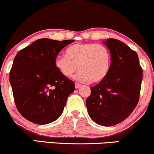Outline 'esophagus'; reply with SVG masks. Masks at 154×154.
<instances>
[{"label":"esophagus","instance_id":"esophagus-1","mask_svg":"<svg viewBox=\"0 0 154 154\" xmlns=\"http://www.w3.org/2000/svg\"><path fill=\"white\" fill-rule=\"evenodd\" d=\"M81 86H82V85H80V84H79V83H77V82H75V88L76 89L79 88V87H80Z\"/></svg>","mask_w":154,"mask_h":154}]
</instances>
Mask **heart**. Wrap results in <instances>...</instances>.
Wrapping results in <instances>:
<instances>
[{
  "label": "heart",
  "instance_id": "b5f03b06",
  "mask_svg": "<svg viewBox=\"0 0 154 154\" xmlns=\"http://www.w3.org/2000/svg\"><path fill=\"white\" fill-rule=\"evenodd\" d=\"M54 66L65 77H72L78 68L79 72L75 76L76 79L99 82L109 72L112 54L107 47L102 44L77 43L67 48L66 56H57Z\"/></svg>",
  "mask_w": 154,
  "mask_h": 154
}]
</instances>
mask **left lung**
Returning a JSON list of instances; mask_svg holds the SVG:
<instances>
[{"instance_id": "8db88e82", "label": "left lung", "mask_w": 154, "mask_h": 154, "mask_svg": "<svg viewBox=\"0 0 154 154\" xmlns=\"http://www.w3.org/2000/svg\"><path fill=\"white\" fill-rule=\"evenodd\" d=\"M104 43L112 54V67L103 80L90 87L86 104L95 123L111 126L123 122L137 106L143 70L137 52L124 42L109 38Z\"/></svg>"}]
</instances>
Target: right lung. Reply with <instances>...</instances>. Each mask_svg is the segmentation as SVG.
<instances>
[{
	"label": "right lung",
	"mask_w": 154,
	"mask_h": 154,
	"mask_svg": "<svg viewBox=\"0 0 154 154\" xmlns=\"http://www.w3.org/2000/svg\"><path fill=\"white\" fill-rule=\"evenodd\" d=\"M72 42L39 39L15 57L9 79L15 106L32 123L47 124L57 119L75 90L74 82L54 66L59 52Z\"/></svg>",
	"instance_id": "obj_1"
}]
</instances>
